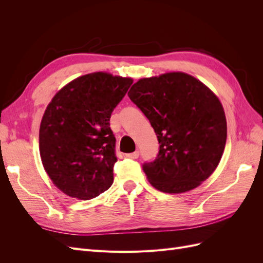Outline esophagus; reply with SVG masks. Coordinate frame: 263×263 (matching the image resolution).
Returning <instances> with one entry per match:
<instances>
[{
    "instance_id": "34e87169",
    "label": "esophagus",
    "mask_w": 263,
    "mask_h": 263,
    "mask_svg": "<svg viewBox=\"0 0 263 263\" xmlns=\"http://www.w3.org/2000/svg\"><path fill=\"white\" fill-rule=\"evenodd\" d=\"M126 157H128L130 159H137L139 157V151H135V153H132V154H127Z\"/></svg>"
}]
</instances>
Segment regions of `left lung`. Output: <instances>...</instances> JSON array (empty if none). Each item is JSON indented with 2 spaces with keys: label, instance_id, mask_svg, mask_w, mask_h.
<instances>
[{
  "label": "left lung",
  "instance_id": "1",
  "mask_svg": "<svg viewBox=\"0 0 263 263\" xmlns=\"http://www.w3.org/2000/svg\"><path fill=\"white\" fill-rule=\"evenodd\" d=\"M128 97L149 119L160 144L156 160L142 165L151 185L179 194L212 176L224 154L227 123L209 86L177 71L139 79Z\"/></svg>",
  "mask_w": 263,
  "mask_h": 263
}]
</instances>
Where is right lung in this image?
Here are the masks:
<instances>
[{"label":"right lung","instance_id":"obj_1","mask_svg":"<svg viewBox=\"0 0 263 263\" xmlns=\"http://www.w3.org/2000/svg\"><path fill=\"white\" fill-rule=\"evenodd\" d=\"M108 72L79 77L54 94L39 128V154L53 184L66 195L91 200L113 183L114 108L133 83Z\"/></svg>","mask_w":263,"mask_h":263}]
</instances>
